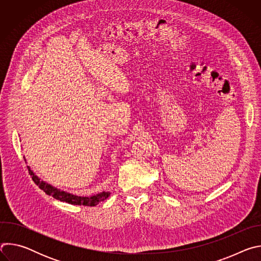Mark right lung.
<instances>
[{"instance_id": "add662e5", "label": "right lung", "mask_w": 261, "mask_h": 261, "mask_svg": "<svg viewBox=\"0 0 261 261\" xmlns=\"http://www.w3.org/2000/svg\"><path fill=\"white\" fill-rule=\"evenodd\" d=\"M24 161L27 162L25 158H24ZM28 169H29V173L32 175V178H33L34 182L37 186H39V188L41 190H43L47 195L53 196L54 198H56V199H58L60 201H65V202H68V203L74 204V205L95 206L99 202L104 201L110 195V193L107 192V191H103V192L94 194L92 196H79V195H75V194H72V193L63 191L61 189H58V188L54 187V186L45 182L38 175L35 174V172L31 169L30 166H28Z\"/></svg>"}]
</instances>
